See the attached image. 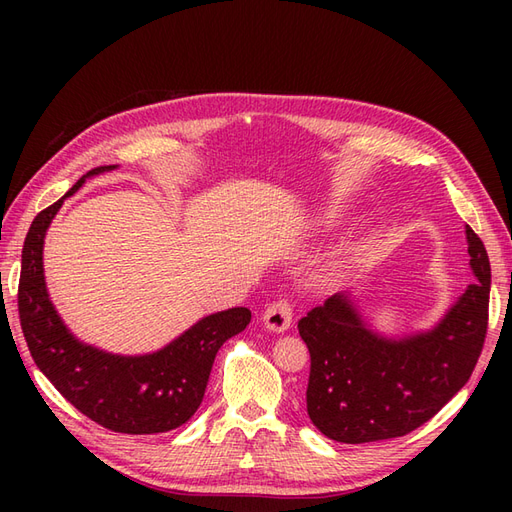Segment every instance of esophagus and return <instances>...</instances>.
<instances>
[{
    "mask_svg": "<svg viewBox=\"0 0 512 512\" xmlns=\"http://www.w3.org/2000/svg\"><path fill=\"white\" fill-rule=\"evenodd\" d=\"M262 322H265V327L269 331L284 333L292 324V303L286 297L273 301L265 312H262Z\"/></svg>",
    "mask_w": 512,
    "mask_h": 512,
    "instance_id": "obj_1",
    "label": "esophagus"
}]
</instances>
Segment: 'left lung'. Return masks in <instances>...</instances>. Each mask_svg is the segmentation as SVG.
I'll return each instance as SVG.
<instances>
[{
	"instance_id": "left-lung-1",
	"label": "left lung",
	"mask_w": 512,
	"mask_h": 512,
	"mask_svg": "<svg viewBox=\"0 0 512 512\" xmlns=\"http://www.w3.org/2000/svg\"><path fill=\"white\" fill-rule=\"evenodd\" d=\"M466 239L476 282L431 331L382 337L344 292L299 320L312 359L307 414L324 436L344 444L406 436L470 380L487 335L491 267L470 226Z\"/></svg>"
}]
</instances>
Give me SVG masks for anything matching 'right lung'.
<instances>
[{
  "instance_id": "obj_1",
  "label": "right lung",
  "mask_w": 512,
  "mask_h": 512,
  "mask_svg": "<svg viewBox=\"0 0 512 512\" xmlns=\"http://www.w3.org/2000/svg\"><path fill=\"white\" fill-rule=\"evenodd\" d=\"M113 168L117 166L91 168L29 226L21 256L19 318L38 369L76 410L111 431L145 436L190 421L205 397L215 354L226 339L250 324L252 312L247 307H232L211 314L162 350L143 356L104 352L79 342L68 331L46 292L44 235L64 200L87 177Z\"/></svg>"
}]
</instances>
